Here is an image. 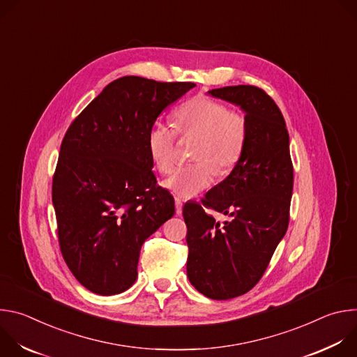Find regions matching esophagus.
<instances>
[{
	"label": "esophagus",
	"mask_w": 357,
	"mask_h": 357,
	"mask_svg": "<svg viewBox=\"0 0 357 357\" xmlns=\"http://www.w3.org/2000/svg\"><path fill=\"white\" fill-rule=\"evenodd\" d=\"M175 212H176V215L182 213V200L178 196H175Z\"/></svg>",
	"instance_id": "1"
}]
</instances>
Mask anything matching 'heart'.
<instances>
[{
    "instance_id": "1",
    "label": "heart",
    "mask_w": 357,
    "mask_h": 357,
    "mask_svg": "<svg viewBox=\"0 0 357 357\" xmlns=\"http://www.w3.org/2000/svg\"><path fill=\"white\" fill-rule=\"evenodd\" d=\"M176 132L181 137L196 135L192 158L197 161L174 171L164 186L181 197H193L211 188L216 169L229 172L240 161L248 137V123L243 113L229 110L220 100L196 96L174 113ZM176 132L154 123L146 132V151L155 169L169 174L176 162Z\"/></svg>"
}]
</instances>
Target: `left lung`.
<instances>
[{"mask_svg": "<svg viewBox=\"0 0 357 357\" xmlns=\"http://www.w3.org/2000/svg\"><path fill=\"white\" fill-rule=\"evenodd\" d=\"M240 106L248 123L243 155L230 175L199 203H185L190 284L212 299L248 292L285 236L294 186L289 135L275 101L250 84L209 90ZM205 208L227 215L222 224Z\"/></svg>", "mask_w": 357, "mask_h": 357, "instance_id": "1", "label": "left lung"}]
</instances>
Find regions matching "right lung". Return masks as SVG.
Here are the masks:
<instances>
[{"label":"right lung","mask_w":357,"mask_h":357,"mask_svg":"<svg viewBox=\"0 0 357 357\" xmlns=\"http://www.w3.org/2000/svg\"><path fill=\"white\" fill-rule=\"evenodd\" d=\"M124 76L107 84L68 128L52 182L62 256L89 291L116 295L137 280L142 243L175 213L157 185L146 132L195 87Z\"/></svg>","instance_id":"1"}]
</instances>
